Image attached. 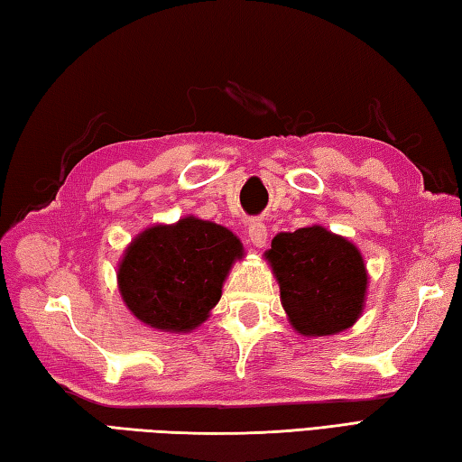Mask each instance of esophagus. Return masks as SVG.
Returning <instances> with one entry per match:
<instances>
[{
	"mask_svg": "<svg viewBox=\"0 0 462 462\" xmlns=\"http://www.w3.org/2000/svg\"><path fill=\"white\" fill-rule=\"evenodd\" d=\"M248 238H250L252 244H254L256 248L266 246V238H268L266 226L262 224L260 220H250V224H248Z\"/></svg>",
	"mask_w": 462,
	"mask_h": 462,
	"instance_id": "1",
	"label": "esophagus"
}]
</instances>
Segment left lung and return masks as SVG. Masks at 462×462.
Wrapping results in <instances>:
<instances>
[{
    "label": "left lung",
    "instance_id": "1",
    "mask_svg": "<svg viewBox=\"0 0 462 462\" xmlns=\"http://www.w3.org/2000/svg\"><path fill=\"white\" fill-rule=\"evenodd\" d=\"M291 327L309 338L350 328L365 310L368 273L360 250L324 226L280 232L264 252Z\"/></svg>",
    "mask_w": 462,
    "mask_h": 462
}]
</instances>
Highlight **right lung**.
<instances>
[{"mask_svg": "<svg viewBox=\"0 0 462 462\" xmlns=\"http://www.w3.org/2000/svg\"><path fill=\"white\" fill-rule=\"evenodd\" d=\"M244 258L236 234L184 216L150 226L135 236L117 264V291L128 310L160 332H192L222 296L234 262Z\"/></svg>", "mask_w": 462, "mask_h": 462, "instance_id": "add662e5", "label": "right lung"}]
</instances>
